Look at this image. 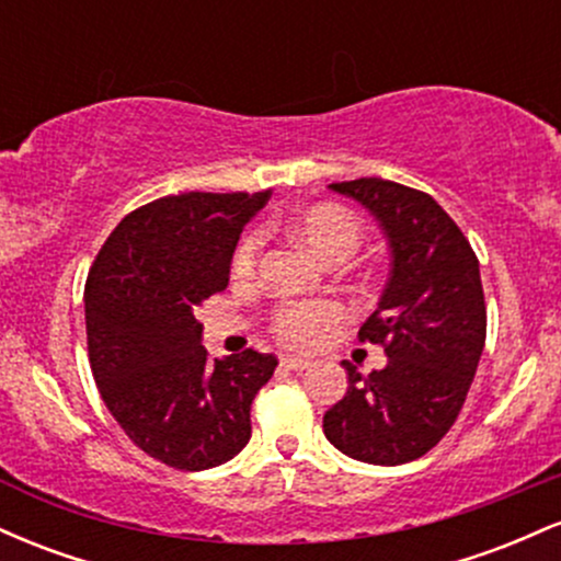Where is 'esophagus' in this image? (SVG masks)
I'll list each match as a JSON object with an SVG mask.
<instances>
[{
	"instance_id": "obj_1",
	"label": "esophagus",
	"mask_w": 561,
	"mask_h": 561,
	"mask_svg": "<svg viewBox=\"0 0 561 561\" xmlns=\"http://www.w3.org/2000/svg\"><path fill=\"white\" fill-rule=\"evenodd\" d=\"M282 366H285V369H293V371H302V369H308V366H311V362H308V358L285 356V358H282Z\"/></svg>"
}]
</instances>
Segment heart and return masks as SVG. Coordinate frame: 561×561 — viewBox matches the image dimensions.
<instances>
[{"label":"heart","instance_id":"heart-1","mask_svg":"<svg viewBox=\"0 0 561 561\" xmlns=\"http://www.w3.org/2000/svg\"><path fill=\"white\" fill-rule=\"evenodd\" d=\"M293 234L311 250L313 255L327 263L345 261L356 253L358 242H362V224L351 210L340 208V205L321 203L308 208L293 221ZM261 237L248 234L237 248L234 261H231V274L234 279H248L255 272L259 263ZM343 308L337 302L319 300V302H287L279 308L274 319L276 337L285 345L293 347H311L317 345L334 324L343 321Z\"/></svg>","mask_w":561,"mask_h":561}]
</instances>
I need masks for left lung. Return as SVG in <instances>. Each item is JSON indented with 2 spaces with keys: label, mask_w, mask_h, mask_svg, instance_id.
I'll list each match as a JSON object with an SVG mask.
<instances>
[{
  "label": "left lung",
  "mask_w": 561,
  "mask_h": 561,
  "mask_svg": "<svg viewBox=\"0 0 561 561\" xmlns=\"http://www.w3.org/2000/svg\"><path fill=\"white\" fill-rule=\"evenodd\" d=\"M388 237L390 274L358 337L385 345L371 375L343 362L347 392L324 414L334 448L366 465L414 461L440 443L467 401L485 345L480 263L433 197L385 179L330 184Z\"/></svg>",
  "instance_id": "obj_1"
}]
</instances>
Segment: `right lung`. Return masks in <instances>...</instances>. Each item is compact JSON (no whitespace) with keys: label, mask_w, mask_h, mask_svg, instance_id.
Here are the masks:
<instances>
[{"label":"right lung","mask_w":561,"mask_h":561,"mask_svg":"<svg viewBox=\"0 0 561 561\" xmlns=\"http://www.w3.org/2000/svg\"><path fill=\"white\" fill-rule=\"evenodd\" d=\"M272 192H186L128 214L102 244L87 289L89 364L107 411L163 465L199 472L250 440V405L272 353L210 362L199 302L229 285L244 224Z\"/></svg>","instance_id":"add662e5"}]
</instances>
